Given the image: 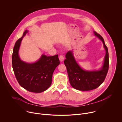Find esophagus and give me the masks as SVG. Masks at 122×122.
I'll return each instance as SVG.
<instances>
[{"instance_id": "obj_1", "label": "esophagus", "mask_w": 122, "mask_h": 122, "mask_svg": "<svg viewBox=\"0 0 122 122\" xmlns=\"http://www.w3.org/2000/svg\"><path fill=\"white\" fill-rule=\"evenodd\" d=\"M59 60H60V61L61 62H62V61L64 60V57L63 56L61 55V56H59Z\"/></svg>"}]
</instances>
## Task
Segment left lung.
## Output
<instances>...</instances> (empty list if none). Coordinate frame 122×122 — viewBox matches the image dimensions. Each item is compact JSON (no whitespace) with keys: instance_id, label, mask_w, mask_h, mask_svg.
Listing matches in <instances>:
<instances>
[{"instance_id":"left-lung-1","label":"left lung","mask_w":122,"mask_h":122,"mask_svg":"<svg viewBox=\"0 0 122 122\" xmlns=\"http://www.w3.org/2000/svg\"><path fill=\"white\" fill-rule=\"evenodd\" d=\"M94 33L102 41L106 51L103 66L100 71H85L76 63L72 51H68L66 55L64 64L66 67L69 82L74 88L78 90L89 91L97 88L105 80L108 71L109 59L108 48L100 35L95 31Z\"/></svg>"}]
</instances>
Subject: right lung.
Returning a JSON list of instances; mask_svg holds the SVG:
<instances>
[{
	"label": "right lung",
	"instance_id": "add662e5",
	"mask_svg": "<svg viewBox=\"0 0 122 122\" xmlns=\"http://www.w3.org/2000/svg\"><path fill=\"white\" fill-rule=\"evenodd\" d=\"M23 36L16 42L12 55V66L16 79L19 84L26 90L39 93L46 90L51 84L52 76L60 64L58 55L47 56L42 55L37 62L29 64L19 58L18 51Z\"/></svg>",
	"mask_w": 122,
	"mask_h": 122
}]
</instances>
